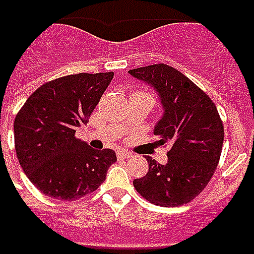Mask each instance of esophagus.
Segmentation results:
<instances>
[{
  "label": "esophagus",
  "instance_id": "34e87169",
  "mask_svg": "<svg viewBox=\"0 0 254 254\" xmlns=\"http://www.w3.org/2000/svg\"><path fill=\"white\" fill-rule=\"evenodd\" d=\"M117 157L119 159H130V157H133V154L130 151H117Z\"/></svg>",
  "mask_w": 254,
  "mask_h": 254
}]
</instances>
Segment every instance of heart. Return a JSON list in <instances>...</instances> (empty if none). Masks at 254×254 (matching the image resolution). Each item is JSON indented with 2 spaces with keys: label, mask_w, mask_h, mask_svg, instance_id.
<instances>
[{
  "label": "heart",
  "mask_w": 254,
  "mask_h": 254,
  "mask_svg": "<svg viewBox=\"0 0 254 254\" xmlns=\"http://www.w3.org/2000/svg\"><path fill=\"white\" fill-rule=\"evenodd\" d=\"M135 93H140V91H135ZM143 93H144V91H143Z\"/></svg>",
  "instance_id": "1"
}]
</instances>
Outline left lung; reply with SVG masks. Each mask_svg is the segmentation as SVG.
I'll return each instance as SVG.
<instances>
[{
    "instance_id": "1",
    "label": "left lung",
    "mask_w": 254,
    "mask_h": 254,
    "mask_svg": "<svg viewBox=\"0 0 254 254\" xmlns=\"http://www.w3.org/2000/svg\"><path fill=\"white\" fill-rule=\"evenodd\" d=\"M160 94L164 116L154 128L157 144L169 147L163 166L148 160V173L133 182L153 204L174 207L191 201L209 184L222 154L224 128L216 104L200 87L167 64L128 71Z\"/></svg>"
}]
</instances>
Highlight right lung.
Wrapping results in <instances>:
<instances>
[{
	"label": "right lung",
	"mask_w": 254,
	"mask_h": 254,
	"mask_svg": "<svg viewBox=\"0 0 254 254\" xmlns=\"http://www.w3.org/2000/svg\"><path fill=\"white\" fill-rule=\"evenodd\" d=\"M114 72L64 75L32 93L14 121L15 151L22 170L41 193L72 201L95 191L117 161L110 148L94 150L75 137Z\"/></svg>",
	"instance_id": "obj_1"
}]
</instances>
